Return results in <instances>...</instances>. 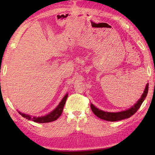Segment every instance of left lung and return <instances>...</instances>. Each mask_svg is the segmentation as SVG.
Segmentation results:
<instances>
[{
  "mask_svg": "<svg viewBox=\"0 0 155 155\" xmlns=\"http://www.w3.org/2000/svg\"><path fill=\"white\" fill-rule=\"evenodd\" d=\"M148 91V83L146 84V87L144 89L143 93L141 95V98L136 102V103L134 104V105H133L130 108L124 111H119V112H107L104 111L103 110L99 109L98 108L94 105L93 104L91 103V109L92 110V111L94 114H95L97 117H98L99 118L102 120H107V121L110 122H115V121H119V120H124L126 118H128L132 116L133 115H134L136 112L137 111V110L140 109V106L145 100L146 97L147 96Z\"/></svg>",
  "mask_w": 155,
  "mask_h": 155,
  "instance_id": "1",
  "label": "left lung"
}]
</instances>
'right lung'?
<instances>
[{"label":"right lung","instance_id":"add662e5","mask_svg":"<svg viewBox=\"0 0 155 155\" xmlns=\"http://www.w3.org/2000/svg\"><path fill=\"white\" fill-rule=\"evenodd\" d=\"M68 94H66L64 96V98L60 102L59 104L57 106V107L54 110H52L51 112L49 114H46L45 115H42V116H32V115L25 114L24 113H22L19 111H18L19 114H20L23 117H25L26 119L28 120H32V121L38 123H47L53 122L59 118V117L61 115L63 110H64V107L65 104V101H66L68 98Z\"/></svg>","mask_w":155,"mask_h":155}]
</instances>
